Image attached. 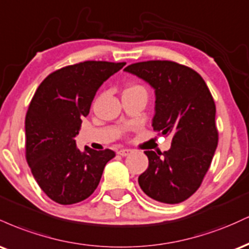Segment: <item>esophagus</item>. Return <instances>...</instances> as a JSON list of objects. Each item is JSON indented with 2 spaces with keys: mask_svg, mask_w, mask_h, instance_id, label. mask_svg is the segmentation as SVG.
Wrapping results in <instances>:
<instances>
[{
  "mask_svg": "<svg viewBox=\"0 0 249 249\" xmlns=\"http://www.w3.org/2000/svg\"><path fill=\"white\" fill-rule=\"evenodd\" d=\"M130 152H131V150H128V148H121V150L117 151V153L122 157H126Z\"/></svg>",
  "mask_w": 249,
  "mask_h": 249,
  "instance_id": "obj_1",
  "label": "esophagus"
}]
</instances>
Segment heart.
<instances>
[{
    "label": "heart",
    "instance_id": "b5f03b06",
    "mask_svg": "<svg viewBox=\"0 0 249 249\" xmlns=\"http://www.w3.org/2000/svg\"><path fill=\"white\" fill-rule=\"evenodd\" d=\"M127 91H145L144 88L141 87V85H137V84H133V85H130L126 90L124 91V92H127Z\"/></svg>",
    "mask_w": 249,
    "mask_h": 249
}]
</instances>
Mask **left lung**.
<instances>
[{
  "label": "left lung",
  "instance_id": "obj_1",
  "mask_svg": "<svg viewBox=\"0 0 249 249\" xmlns=\"http://www.w3.org/2000/svg\"><path fill=\"white\" fill-rule=\"evenodd\" d=\"M124 70L154 89L153 130L172 136L164 153L145 151L148 167L139 186L157 201L179 204L200 187L218 146L213 97L196 71L176 62H139Z\"/></svg>",
  "mask_w": 249,
  "mask_h": 249
}]
</instances>
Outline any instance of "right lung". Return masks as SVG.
<instances>
[{
  "label": "right lung",
  "instance_id": "add662e5",
  "mask_svg": "<svg viewBox=\"0 0 249 249\" xmlns=\"http://www.w3.org/2000/svg\"><path fill=\"white\" fill-rule=\"evenodd\" d=\"M126 63L87 61L50 73L37 88L25 116V158L42 191L61 205L91 196L112 150L79 151L75 137L101 85Z\"/></svg>",
  "mask_w": 249,
  "mask_h": 249
}]
</instances>
